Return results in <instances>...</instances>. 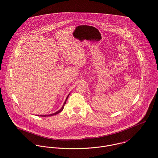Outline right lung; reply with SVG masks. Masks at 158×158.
I'll list each match as a JSON object with an SVG mask.
<instances>
[{
	"mask_svg": "<svg viewBox=\"0 0 158 158\" xmlns=\"http://www.w3.org/2000/svg\"><path fill=\"white\" fill-rule=\"evenodd\" d=\"M69 96H67V99H66V100H65V102H64V105L62 106V107L58 111H57V112H56V113H53V114H49V115H40V116H44V117H45V116H53V115H56V114H58V113H59L60 112H61L62 111V110L64 109V105H65V104H66V102H67V99H68V97H69ZM37 116H39V115H37Z\"/></svg>",
	"mask_w": 158,
	"mask_h": 158,
	"instance_id": "1",
	"label": "right lung"
}]
</instances>
